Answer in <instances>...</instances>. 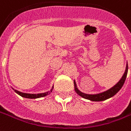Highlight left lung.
I'll return each instance as SVG.
<instances>
[{
  "label": "left lung",
  "instance_id": "1",
  "mask_svg": "<svg viewBox=\"0 0 131 131\" xmlns=\"http://www.w3.org/2000/svg\"><path fill=\"white\" fill-rule=\"evenodd\" d=\"M128 73V62L126 63V66L125 71L123 75L121 78V79L117 82V83L115 84L111 88H110L109 89L106 90L105 91L103 92L99 93H96V94H87V93H84L80 91L78 89V88L77 86L76 82L74 80V87L75 91L78 94L81 96L82 97H83L86 100H89L93 102H100V101H104L106 100L107 99L111 97L114 96L118 92L119 90L121 89L122 86L124 84V82L126 78V75H127Z\"/></svg>",
  "mask_w": 131,
  "mask_h": 131
}]
</instances>
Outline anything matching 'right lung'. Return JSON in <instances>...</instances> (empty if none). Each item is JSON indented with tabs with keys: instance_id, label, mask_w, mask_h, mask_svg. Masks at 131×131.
I'll return each instance as SVG.
<instances>
[{
	"instance_id": "right-lung-1",
	"label": "right lung",
	"mask_w": 131,
	"mask_h": 131,
	"mask_svg": "<svg viewBox=\"0 0 131 131\" xmlns=\"http://www.w3.org/2000/svg\"><path fill=\"white\" fill-rule=\"evenodd\" d=\"M13 90L17 94H18L19 95H20L21 97H25V98H29V99H36V98H40V97H42L47 96L49 94L51 93V92H52L53 89V86L51 88V89L45 93H37V94H32V93H23L20 91H18L17 90L14 89V88H12Z\"/></svg>"
}]
</instances>
